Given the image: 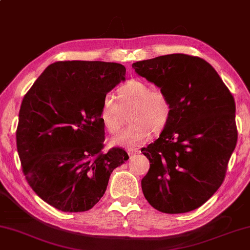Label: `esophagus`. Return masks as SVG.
<instances>
[{
    "label": "esophagus",
    "mask_w": 250,
    "mask_h": 250,
    "mask_svg": "<svg viewBox=\"0 0 250 250\" xmlns=\"http://www.w3.org/2000/svg\"><path fill=\"white\" fill-rule=\"evenodd\" d=\"M139 149H136V148H131V149H128V154L130 155V157H134V155H136L137 153H139Z\"/></svg>",
    "instance_id": "34e87169"
}]
</instances>
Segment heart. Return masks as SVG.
<instances>
[{"instance_id": "1", "label": "heart", "mask_w": 250, "mask_h": 250, "mask_svg": "<svg viewBox=\"0 0 250 250\" xmlns=\"http://www.w3.org/2000/svg\"><path fill=\"white\" fill-rule=\"evenodd\" d=\"M130 111V125L111 139L115 146L136 148L145 144L151 130L160 133L168 124L172 115V104L168 98L160 90H152L148 83L129 81L117 89L116 101L105 96L100 109V121L111 134L121 129L124 113Z\"/></svg>"}]
</instances>
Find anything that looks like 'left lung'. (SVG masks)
Wrapping results in <instances>:
<instances>
[{
	"mask_svg": "<svg viewBox=\"0 0 250 250\" xmlns=\"http://www.w3.org/2000/svg\"><path fill=\"white\" fill-rule=\"evenodd\" d=\"M172 104L168 124L141 152L150 168L145 198L164 213H185L209 200L223 183L237 143L235 101L205 60L168 54L133 64Z\"/></svg>",
	"mask_w": 250,
	"mask_h": 250,
	"instance_id": "8db88e82",
	"label": "left lung"
}]
</instances>
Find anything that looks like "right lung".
Here are the masks:
<instances>
[{"label":"right lung","instance_id":"right-lung-1","mask_svg":"<svg viewBox=\"0 0 250 250\" xmlns=\"http://www.w3.org/2000/svg\"><path fill=\"white\" fill-rule=\"evenodd\" d=\"M126 68L100 61L49 65L23 97L16 131L22 172L36 194L64 212L91 209L111 173L128 160L121 148L103 153V98L125 81Z\"/></svg>","mask_w":250,"mask_h":250}]
</instances>
